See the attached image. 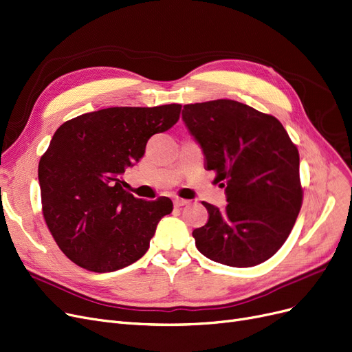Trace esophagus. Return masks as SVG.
Masks as SVG:
<instances>
[{
	"label": "esophagus",
	"instance_id": "1",
	"mask_svg": "<svg viewBox=\"0 0 352 352\" xmlns=\"http://www.w3.org/2000/svg\"><path fill=\"white\" fill-rule=\"evenodd\" d=\"M188 200H184V198H174V206L175 207H182V206H187Z\"/></svg>",
	"mask_w": 352,
	"mask_h": 352
}]
</instances>
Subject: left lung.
<instances>
[{
    "label": "left lung",
    "mask_w": 352,
    "mask_h": 352,
    "mask_svg": "<svg viewBox=\"0 0 352 352\" xmlns=\"http://www.w3.org/2000/svg\"><path fill=\"white\" fill-rule=\"evenodd\" d=\"M182 120L227 197L223 210L203 203L208 221L192 232L197 249L233 267L266 262L302 207L296 145L276 118L230 99L186 104Z\"/></svg>",
    "instance_id": "obj_1"
}]
</instances>
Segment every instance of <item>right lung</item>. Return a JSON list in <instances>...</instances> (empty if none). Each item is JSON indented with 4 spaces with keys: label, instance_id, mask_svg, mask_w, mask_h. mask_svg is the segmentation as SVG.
Instances as JSON below:
<instances>
[{
    "label": "right lung",
    "instance_id": "add662e5",
    "mask_svg": "<svg viewBox=\"0 0 352 352\" xmlns=\"http://www.w3.org/2000/svg\"><path fill=\"white\" fill-rule=\"evenodd\" d=\"M181 104L108 108L76 116L54 132L38 162L43 216L73 263L115 272L141 258L158 221L173 211L168 197L145 201L124 190L152 135L173 128Z\"/></svg>",
    "mask_w": 352,
    "mask_h": 352
}]
</instances>
